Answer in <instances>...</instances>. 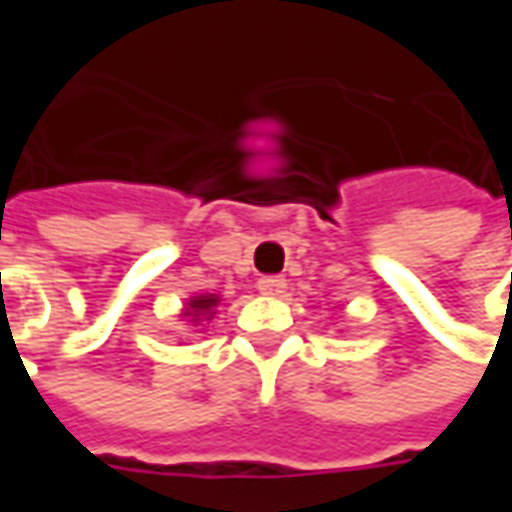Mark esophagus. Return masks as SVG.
<instances>
[{"instance_id":"obj_1","label":"esophagus","mask_w":512,"mask_h":512,"mask_svg":"<svg viewBox=\"0 0 512 512\" xmlns=\"http://www.w3.org/2000/svg\"><path fill=\"white\" fill-rule=\"evenodd\" d=\"M257 288H260L263 296H282L288 285H285V279L282 277H263L257 282Z\"/></svg>"}]
</instances>
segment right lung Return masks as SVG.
I'll return each mask as SVG.
<instances>
[{
    "mask_svg": "<svg viewBox=\"0 0 512 512\" xmlns=\"http://www.w3.org/2000/svg\"><path fill=\"white\" fill-rule=\"evenodd\" d=\"M219 304H222V296H219V293H200V296H191V299L186 301V307L180 310V318L189 323V326H200V323L213 321Z\"/></svg>",
    "mask_w": 512,
    "mask_h": 512,
    "instance_id": "obj_1",
    "label": "right lung"
}]
</instances>
